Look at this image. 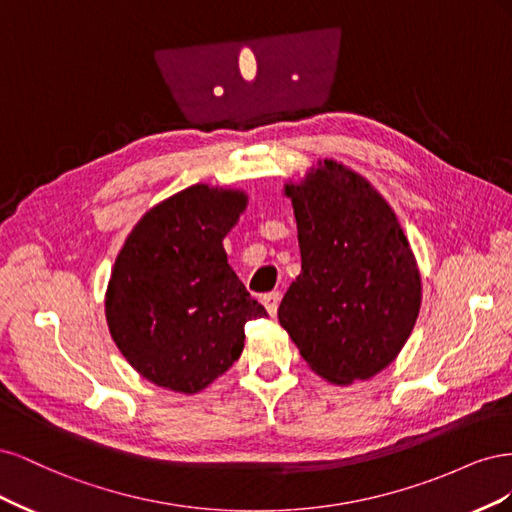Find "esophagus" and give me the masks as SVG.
I'll use <instances>...</instances> for the list:
<instances>
[{
  "label": "esophagus",
  "instance_id": "obj_1",
  "mask_svg": "<svg viewBox=\"0 0 512 512\" xmlns=\"http://www.w3.org/2000/svg\"><path fill=\"white\" fill-rule=\"evenodd\" d=\"M280 301H282V292H280V290L267 292L265 297H262V305L267 307V312H269L271 316H275V314H277V305H280Z\"/></svg>",
  "mask_w": 512,
  "mask_h": 512
}]
</instances>
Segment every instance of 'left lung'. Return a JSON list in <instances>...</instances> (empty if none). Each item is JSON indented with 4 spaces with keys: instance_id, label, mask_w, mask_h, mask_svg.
Returning <instances> with one entry per match:
<instances>
[{
    "instance_id": "8db88e82",
    "label": "left lung",
    "mask_w": 512,
    "mask_h": 512,
    "mask_svg": "<svg viewBox=\"0 0 512 512\" xmlns=\"http://www.w3.org/2000/svg\"><path fill=\"white\" fill-rule=\"evenodd\" d=\"M301 273L277 309L318 376L352 384L393 363L421 307V275L393 209L352 170L324 160L286 185Z\"/></svg>"
}]
</instances>
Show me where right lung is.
Returning <instances> with one entry per match:
<instances>
[{
	"instance_id": "1",
	"label": "right lung",
	"mask_w": 512,
	"mask_h": 512,
	"mask_svg": "<svg viewBox=\"0 0 512 512\" xmlns=\"http://www.w3.org/2000/svg\"><path fill=\"white\" fill-rule=\"evenodd\" d=\"M245 200L192 185L145 213L119 252L106 290L108 329L153 384L205 389L241 356L245 322L267 316L222 247Z\"/></svg>"
}]
</instances>
